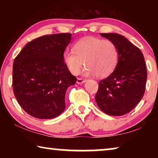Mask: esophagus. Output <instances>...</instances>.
<instances>
[{
  "instance_id": "34e87169",
  "label": "esophagus",
  "mask_w": 158,
  "mask_h": 158,
  "mask_svg": "<svg viewBox=\"0 0 158 158\" xmlns=\"http://www.w3.org/2000/svg\"><path fill=\"white\" fill-rule=\"evenodd\" d=\"M85 81V80L81 78H78L77 80V83L78 84H84V83Z\"/></svg>"
}]
</instances>
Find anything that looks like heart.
I'll list each match as a JSON object with an SVG mask.
<instances>
[{
	"mask_svg": "<svg viewBox=\"0 0 158 158\" xmlns=\"http://www.w3.org/2000/svg\"><path fill=\"white\" fill-rule=\"evenodd\" d=\"M64 61L69 72L74 75L79 73L85 64V75L105 78L116 68L118 50L109 40L88 37L77 42L74 50L65 53Z\"/></svg>",
	"mask_w": 158,
	"mask_h": 158,
	"instance_id": "b5f03b06",
	"label": "heart"
}]
</instances>
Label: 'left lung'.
Wrapping results in <instances>:
<instances>
[{
    "mask_svg": "<svg viewBox=\"0 0 158 158\" xmlns=\"http://www.w3.org/2000/svg\"><path fill=\"white\" fill-rule=\"evenodd\" d=\"M116 45L118 61L110 75L99 83L95 101L102 111L110 116L129 113L142 99L147 71L142 52L117 33H100Z\"/></svg>",
    "mask_w": 158,
    "mask_h": 158,
    "instance_id": "obj_1",
    "label": "left lung"
}]
</instances>
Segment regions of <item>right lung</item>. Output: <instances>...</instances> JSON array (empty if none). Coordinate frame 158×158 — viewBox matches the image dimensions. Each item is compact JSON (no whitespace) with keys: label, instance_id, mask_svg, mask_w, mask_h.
<instances>
[{"label":"right lung","instance_id":"add662e5","mask_svg":"<svg viewBox=\"0 0 158 158\" xmlns=\"http://www.w3.org/2000/svg\"><path fill=\"white\" fill-rule=\"evenodd\" d=\"M71 36L58 33L37 37L15 58L13 90L19 105L32 116L52 119L65 110L66 90L77 81L63 57Z\"/></svg>","mask_w":158,"mask_h":158}]
</instances>
